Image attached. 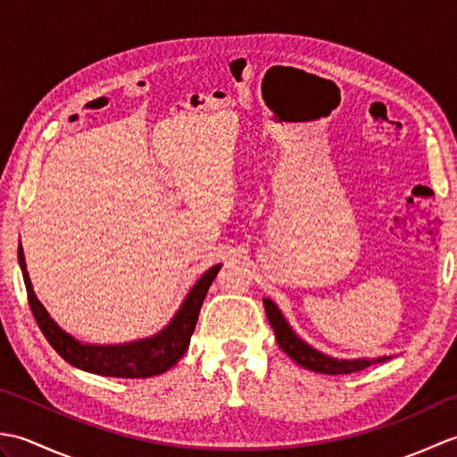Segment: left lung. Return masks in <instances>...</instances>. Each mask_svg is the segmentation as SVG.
<instances>
[{"mask_svg": "<svg viewBox=\"0 0 457 457\" xmlns=\"http://www.w3.org/2000/svg\"><path fill=\"white\" fill-rule=\"evenodd\" d=\"M263 306L269 318V324L275 329V337L278 347L283 352L296 361L298 365H303L310 371L314 373H324V375H347V373H355L361 371V369L369 367L371 363H383L386 359H391V355H383V357H359V359H337L332 355H326L322 352H318L312 345H308L304 339H300L295 329L288 326L285 320L283 312H280L278 306L273 303L270 298H263Z\"/></svg>", "mask_w": 457, "mask_h": 457, "instance_id": "left-lung-1", "label": "left lung"}]
</instances>
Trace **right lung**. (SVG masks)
Segmentation results:
<instances>
[{
    "mask_svg": "<svg viewBox=\"0 0 457 457\" xmlns=\"http://www.w3.org/2000/svg\"><path fill=\"white\" fill-rule=\"evenodd\" d=\"M17 257L23 270L29 306H31V312L37 320L38 328H41V332L48 339V344L56 349V353L61 355L64 361L82 369V371L96 373L102 377L123 378H145L161 375L164 371H169V369L179 361L184 352L188 349L190 336L194 332V328H196L204 298H206L208 288L221 267L213 265L198 278V283L192 287L188 296L184 298L179 312L174 314L169 326H164L159 334L129 344L98 345L82 344L71 334H66L62 328H58V324L48 316L45 306L38 303V298L35 296L31 278H29L27 273L21 244H19Z\"/></svg>",
    "mask_w": 457,
    "mask_h": 457,
    "instance_id": "add662e5",
    "label": "right lung"
}]
</instances>
